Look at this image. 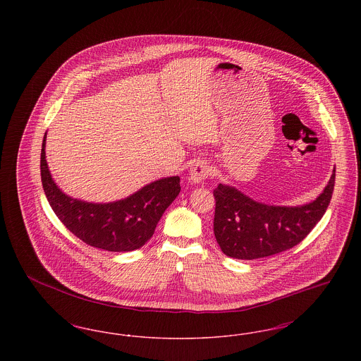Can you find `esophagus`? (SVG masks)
Returning <instances> with one entry per match:
<instances>
[{
	"mask_svg": "<svg viewBox=\"0 0 361 361\" xmlns=\"http://www.w3.org/2000/svg\"><path fill=\"white\" fill-rule=\"evenodd\" d=\"M209 173H211V168L206 161H197L196 164L192 165L189 171V181L193 184H199L203 180H206Z\"/></svg>",
	"mask_w": 361,
	"mask_h": 361,
	"instance_id": "1",
	"label": "esophagus"
}]
</instances>
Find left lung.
I'll list each match as a JSON object with an SVG mask.
<instances>
[{
    "mask_svg": "<svg viewBox=\"0 0 361 361\" xmlns=\"http://www.w3.org/2000/svg\"><path fill=\"white\" fill-rule=\"evenodd\" d=\"M336 168L319 196L302 206H271L240 189L219 184L214 190V234L226 256L238 259L268 257L288 250L307 237L330 203Z\"/></svg>",
    "mask_w": 361,
    "mask_h": 361,
    "instance_id": "8db88e82",
    "label": "left lung"
}]
</instances>
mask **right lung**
Wrapping results in <instances>:
<instances>
[{
	"instance_id": "obj_1",
	"label": "right lung",
	"mask_w": 361,
	"mask_h": 361,
	"mask_svg": "<svg viewBox=\"0 0 361 361\" xmlns=\"http://www.w3.org/2000/svg\"><path fill=\"white\" fill-rule=\"evenodd\" d=\"M46 137L42 143L40 174L52 211L70 231L87 245L108 252H133L154 234L165 209L180 193V177H164L109 203L74 199L56 185L46 159Z\"/></svg>"
}]
</instances>
